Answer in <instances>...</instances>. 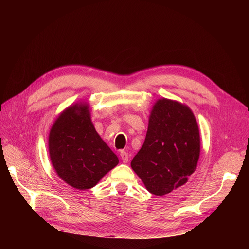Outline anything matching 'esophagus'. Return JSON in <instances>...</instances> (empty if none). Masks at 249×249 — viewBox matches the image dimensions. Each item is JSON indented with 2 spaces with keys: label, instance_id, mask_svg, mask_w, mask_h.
Returning <instances> with one entry per match:
<instances>
[{
  "label": "esophagus",
  "instance_id": "34e87169",
  "mask_svg": "<svg viewBox=\"0 0 249 249\" xmlns=\"http://www.w3.org/2000/svg\"><path fill=\"white\" fill-rule=\"evenodd\" d=\"M120 158H122L124 163H126L127 161H129V155H127L125 150H122V152H120Z\"/></svg>",
  "mask_w": 249,
  "mask_h": 249
}]
</instances>
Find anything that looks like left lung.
I'll list each match as a JSON object with an SVG mask.
<instances>
[{
	"mask_svg": "<svg viewBox=\"0 0 249 249\" xmlns=\"http://www.w3.org/2000/svg\"><path fill=\"white\" fill-rule=\"evenodd\" d=\"M199 153L193 112L177 101L161 99L150 111L144 143L131 166L147 191L161 196L187 183L196 169Z\"/></svg>",
	"mask_w": 249,
	"mask_h": 249,
	"instance_id": "8db88e82",
	"label": "left lung"
}]
</instances>
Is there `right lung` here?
<instances>
[{
    "mask_svg": "<svg viewBox=\"0 0 249 249\" xmlns=\"http://www.w3.org/2000/svg\"><path fill=\"white\" fill-rule=\"evenodd\" d=\"M49 153L59 178L79 190L94 187L118 164L117 156L100 137L87 104L66 108L52 125Z\"/></svg>",
    "mask_w": 249,
    "mask_h": 249,
    "instance_id": "obj_1",
    "label": "right lung"
}]
</instances>
